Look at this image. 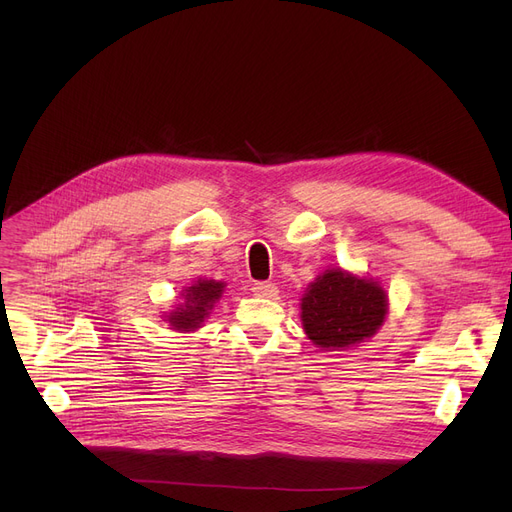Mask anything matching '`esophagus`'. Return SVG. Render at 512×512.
Instances as JSON below:
<instances>
[{
	"instance_id": "1",
	"label": "esophagus",
	"mask_w": 512,
	"mask_h": 512,
	"mask_svg": "<svg viewBox=\"0 0 512 512\" xmlns=\"http://www.w3.org/2000/svg\"><path fill=\"white\" fill-rule=\"evenodd\" d=\"M251 290L255 297H261V299H274L278 294V286L272 282H255Z\"/></svg>"
}]
</instances>
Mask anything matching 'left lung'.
<instances>
[{"instance_id":"obj_1","label":"left lung","mask_w":512,"mask_h":512,"mask_svg":"<svg viewBox=\"0 0 512 512\" xmlns=\"http://www.w3.org/2000/svg\"><path fill=\"white\" fill-rule=\"evenodd\" d=\"M388 309V292L378 280L330 267L307 286L301 321L321 351H346L378 334Z\"/></svg>"}]
</instances>
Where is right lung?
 I'll return each mask as SVG.
<instances>
[{
	"label": "right lung",
	"instance_id": "add662e5",
	"mask_svg": "<svg viewBox=\"0 0 512 512\" xmlns=\"http://www.w3.org/2000/svg\"><path fill=\"white\" fill-rule=\"evenodd\" d=\"M226 282L199 278L191 286L180 290V303L164 315L170 330L180 334H191L203 328L205 319L213 311L215 303L222 299Z\"/></svg>",
	"mask_w": 512,
	"mask_h": 512
}]
</instances>
